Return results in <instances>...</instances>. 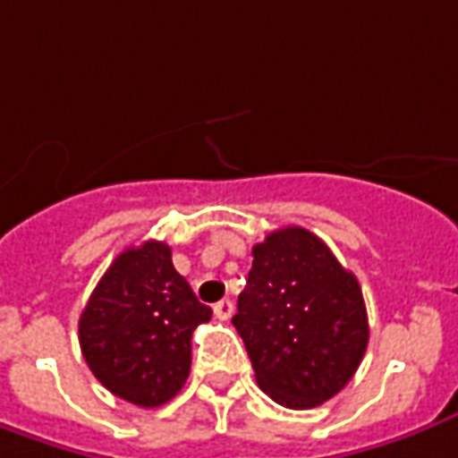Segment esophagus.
Listing matches in <instances>:
<instances>
[{
	"label": "esophagus",
	"mask_w": 458,
	"mask_h": 458,
	"mask_svg": "<svg viewBox=\"0 0 458 458\" xmlns=\"http://www.w3.org/2000/svg\"><path fill=\"white\" fill-rule=\"evenodd\" d=\"M213 313H216V318L228 320L233 316V303H230L228 298H223V301H217L216 306H213Z\"/></svg>",
	"instance_id": "1"
}]
</instances>
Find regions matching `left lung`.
Returning a JSON list of instances; mask_svg holds the SVG:
<instances>
[{
	"mask_svg": "<svg viewBox=\"0 0 458 458\" xmlns=\"http://www.w3.org/2000/svg\"><path fill=\"white\" fill-rule=\"evenodd\" d=\"M233 326L255 381L285 409H313L353 378L369 346L356 276L306 228H281L253 245V268Z\"/></svg>",
	"mask_w": 458,
	"mask_h": 458,
	"instance_id": "left-lung-1",
	"label": "left lung"
}]
</instances>
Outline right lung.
Listing matches in <instances>:
<instances>
[{
  "label": "right lung",
  "mask_w": 458,
  "mask_h": 458,
  "mask_svg": "<svg viewBox=\"0 0 458 458\" xmlns=\"http://www.w3.org/2000/svg\"><path fill=\"white\" fill-rule=\"evenodd\" d=\"M210 316L173 266L170 245L145 241L99 278L80 316V348L110 394L155 409L185 384L192 331Z\"/></svg>",
  "instance_id": "1"
}]
</instances>
